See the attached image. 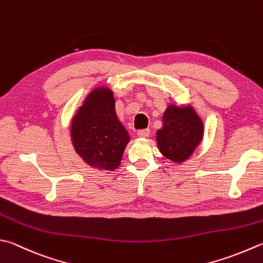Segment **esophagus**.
<instances>
[{"mask_svg":"<svg viewBox=\"0 0 263 263\" xmlns=\"http://www.w3.org/2000/svg\"><path fill=\"white\" fill-rule=\"evenodd\" d=\"M149 133H151V130H149V128H142V130L138 131V137L147 138L149 136Z\"/></svg>","mask_w":263,"mask_h":263,"instance_id":"1","label":"esophagus"}]
</instances>
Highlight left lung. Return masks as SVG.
<instances>
[{"instance_id": "1", "label": "left lung", "mask_w": 263, "mask_h": 263, "mask_svg": "<svg viewBox=\"0 0 263 263\" xmlns=\"http://www.w3.org/2000/svg\"><path fill=\"white\" fill-rule=\"evenodd\" d=\"M203 138V123L192 107L170 105L163 115V126L156 133L158 148L166 158L183 162Z\"/></svg>"}]
</instances>
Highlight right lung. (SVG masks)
Wrapping results in <instances>:
<instances>
[{
	"label": "right lung",
	"instance_id": "add662e5",
	"mask_svg": "<svg viewBox=\"0 0 263 263\" xmlns=\"http://www.w3.org/2000/svg\"><path fill=\"white\" fill-rule=\"evenodd\" d=\"M71 139L76 152L89 165L109 171L120 165L130 137L118 121L109 90L100 87L87 96L73 118Z\"/></svg>",
	"mask_w": 263,
	"mask_h": 263
}]
</instances>
